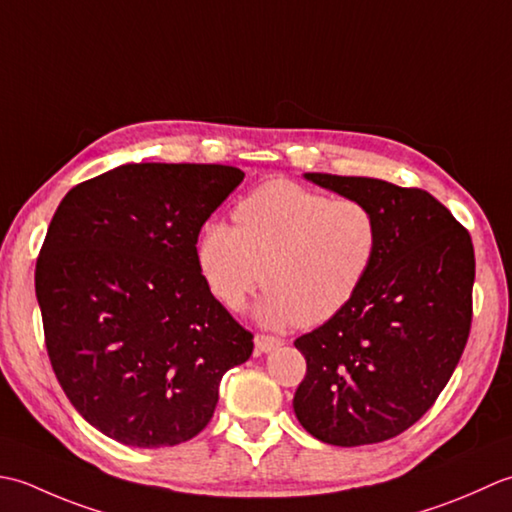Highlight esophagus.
Listing matches in <instances>:
<instances>
[{"instance_id": "34e87169", "label": "esophagus", "mask_w": 512, "mask_h": 512, "mask_svg": "<svg viewBox=\"0 0 512 512\" xmlns=\"http://www.w3.org/2000/svg\"><path fill=\"white\" fill-rule=\"evenodd\" d=\"M278 347H283V340H280V338H274V336H263V333H260V336H256V349H258L260 353L276 351Z\"/></svg>"}]
</instances>
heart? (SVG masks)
<instances>
[{
	"instance_id": "b5f03b06",
	"label": "heart",
	"mask_w": 512,
	"mask_h": 512,
	"mask_svg": "<svg viewBox=\"0 0 512 512\" xmlns=\"http://www.w3.org/2000/svg\"><path fill=\"white\" fill-rule=\"evenodd\" d=\"M236 227L207 223L198 267L227 309L260 285L256 314L269 327H316L338 316L367 283L380 252V223L358 198H329L291 181H271L234 210Z\"/></svg>"
}]
</instances>
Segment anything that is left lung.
<instances>
[{
  "label": "left lung",
  "mask_w": 512,
  "mask_h": 512,
  "mask_svg": "<svg viewBox=\"0 0 512 512\" xmlns=\"http://www.w3.org/2000/svg\"><path fill=\"white\" fill-rule=\"evenodd\" d=\"M305 179L367 203L380 223V252L349 307L294 342L307 360L294 411L320 442L378 444L431 409L462 358L473 320V241L417 187L320 172Z\"/></svg>",
  "instance_id": "8db88e82"
}]
</instances>
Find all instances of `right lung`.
<instances>
[{
  "label": "right lung",
  "instance_id": "obj_1",
  "mask_svg": "<svg viewBox=\"0 0 512 512\" xmlns=\"http://www.w3.org/2000/svg\"><path fill=\"white\" fill-rule=\"evenodd\" d=\"M245 172L128 163L83 181L52 216L35 269L48 358L72 406L125 446L192 440L254 336L198 267V234Z\"/></svg>",
  "mask_w": 512,
  "mask_h": 512
}]
</instances>
